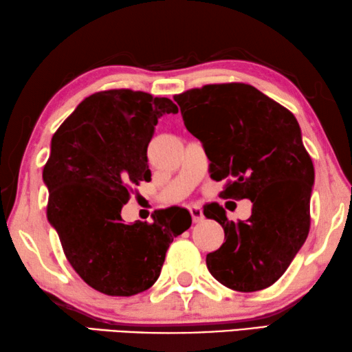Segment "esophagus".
<instances>
[{
  "label": "esophagus",
  "instance_id": "1",
  "mask_svg": "<svg viewBox=\"0 0 352 352\" xmlns=\"http://www.w3.org/2000/svg\"><path fill=\"white\" fill-rule=\"evenodd\" d=\"M188 209H190V214H192V218H193L195 223H198V221H201L204 218V214H203V209H201V206L193 204V206H190Z\"/></svg>",
  "mask_w": 352,
  "mask_h": 352
}]
</instances>
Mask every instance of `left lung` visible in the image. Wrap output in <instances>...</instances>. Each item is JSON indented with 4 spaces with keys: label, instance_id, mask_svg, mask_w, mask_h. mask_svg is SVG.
Returning <instances> with one entry per match:
<instances>
[{
    "label": "left lung",
    "instance_id": "1",
    "mask_svg": "<svg viewBox=\"0 0 352 352\" xmlns=\"http://www.w3.org/2000/svg\"><path fill=\"white\" fill-rule=\"evenodd\" d=\"M190 134L203 143L209 173L224 181L221 198L252 203L246 221H229L217 203L204 215L226 241L206 257L228 289L257 292L273 285L306 241L310 229L314 164L295 115L243 82L209 84L175 95Z\"/></svg>",
    "mask_w": 352,
    "mask_h": 352
}]
</instances>
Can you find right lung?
Segmentation results:
<instances>
[{
    "instance_id": "1",
    "label": "right lung",
    "mask_w": 352,
    "mask_h": 352,
    "mask_svg": "<svg viewBox=\"0 0 352 352\" xmlns=\"http://www.w3.org/2000/svg\"><path fill=\"white\" fill-rule=\"evenodd\" d=\"M177 113L168 98L113 89L85 98L51 138L43 182L46 217L74 272L109 296H132L157 280L173 239L192 224L182 207L126 224L132 187L151 181L146 149L157 120Z\"/></svg>"
}]
</instances>
